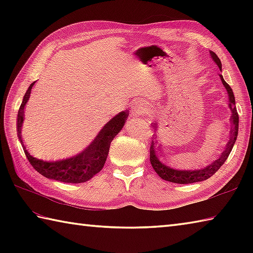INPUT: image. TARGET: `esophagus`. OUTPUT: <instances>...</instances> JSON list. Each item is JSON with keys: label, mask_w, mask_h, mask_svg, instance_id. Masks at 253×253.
<instances>
[{"label": "esophagus", "mask_w": 253, "mask_h": 253, "mask_svg": "<svg viewBox=\"0 0 253 253\" xmlns=\"http://www.w3.org/2000/svg\"><path fill=\"white\" fill-rule=\"evenodd\" d=\"M147 106L142 103H136L131 107V115L132 116H139L147 112Z\"/></svg>", "instance_id": "esophagus-1"}]
</instances>
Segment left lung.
<instances>
[{
  "instance_id": "1",
  "label": "left lung",
  "mask_w": 253,
  "mask_h": 253,
  "mask_svg": "<svg viewBox=\"0 0 253 253\" xmlns=\"http://www.w3.org/2000/svg\"><path fill=\"white\" fill-rule=\"evenodd\" d=\"M210 56H211L212 61L218 66L219 71L222 72L221 60L217 57L215 53L210 51ZM218 75L225 89L227 91L229 109H230V112H232V116H230V121H232V131L230 132H232V137H230L229 141L227 142L226 148H225V150L221 153V155H219V158L217 160L214 161L213 163L207 165L206 168L198 169H178L171 168V166L166 164L164 161L161 159L158 143L152 139L151 147H150V162H151V165L153 169L155 170V173H157L162 179L170 181V182H175V184H192V182L207 180L212 175L215 174L217 169L221 168L225 161L227 160L228 155L230 151H232V149L236 142V139H237V136H238L239 116H238L237 110H236V102H235V95L233 92V89L229 87V84L226 82H225L222 75L221 74Z\"/></svg>"
}]
</instances>
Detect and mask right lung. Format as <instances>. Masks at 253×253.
I'll list each match as a JSON object with an SVG mask.
<instances>
[{
  "mask_svg": "<svg viewBox=\"0 0 253 253\" xmlns=\"http://www.w3.org/2000/svg\"><path fill=\"white\" fill-rule=\"evenodd\" d=\"M35 84L36 82L32 83L25 93L17 115V135L27 159H28L30 164L32 165V168L38 173L46 177V178L63 182H71V184H79V182H84L91 179L103 169L107 154H109L111 141L116 137L117 133L122 130V128L125 125L129 112L125 110L118 113L117 115H115L112 120L105 124L87 148L80 151L78 154L74 155V157L56 161H44L32 157L27 151L24 142L21 140L25 106L29 100L31 89Z\"/></svg>",
  "mask_w": 253,
  "mask_h": 253,
  "instance_id": "1",
  "label": "right lung"
}]
</instances>
